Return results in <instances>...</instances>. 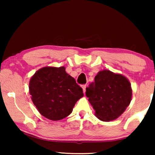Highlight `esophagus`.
Returning a JSON list of instances; mask_svg holds the SVG:
<instances>
[{
  "label": "esophagus",
  "instance_id": "obj_1",
  "mask_svg": "<svg viewBox=\"0 0 155 155\" xmlns=\"http://www.w3.org/2000/svg\"><path fill=\"white\" fill-rule=\"evenodd\" d=\"M82 90H83L84 93H85V92H86V87H87L86 84H82Z\"/></svg>",
  "mask_w": 155,
  "mask_h": 155
}]
</instances>
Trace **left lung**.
<instances>
[{
  "instance_id": "left-lung-1",
  "label": "left lung",
  "mask_w": 155,
  "mask_h": 155,
  "mask_svg": "<svg viewBox=\"0 0 155 155\" xmlns=\"http://www.w3.org/2000/svg\"><path fill=\"white\" fill-rule=\"evenodd\" d=\"M86 96L99 119L109 121L117 118L130 104V84L126 78L110 71H100L86 88Z\"/></svg>"
}]
</instances>
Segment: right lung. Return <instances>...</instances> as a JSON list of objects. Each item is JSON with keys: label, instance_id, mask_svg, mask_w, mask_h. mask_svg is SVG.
I'll list each match as a JSON object with an SVG mask.
<instances>
[{"label": "right lung", "instance_id": "obj_1", "mask_svg": "<svg viewBox=\"0 0 155 155\" xmlns=\"http://www.w3.org/2000/svg\"><path fill=\"white\" fill-rule=\"evenodd\" d=\"M29 88L39 113L52 120L69 116L77 101L83 97L82 87L65 72V67L39 70L31 78Z\"/></svg>", "mask_w": 155, "mask_h": 155}]
</instances>
